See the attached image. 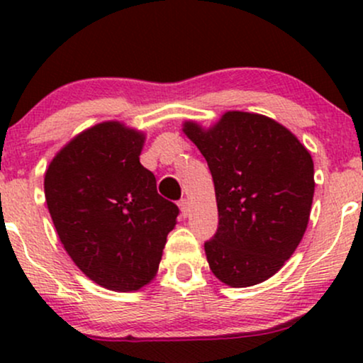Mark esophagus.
<instances>
[{"label": "esophagus", "instance_id": "obj_1", "mask_svg": "<svg viewBox=\"0 0 363 363\" xmlns=\"http://www.w3.org/2000/svg\"><path fill=\"white\" fill-rule=\"evenodd\" d=\"M179 210H181V215H182V216L189 215V201H187L186 198L179 201Z\"/></svg>", "mask_w": 363, "mask_h": 363}]
</instances>
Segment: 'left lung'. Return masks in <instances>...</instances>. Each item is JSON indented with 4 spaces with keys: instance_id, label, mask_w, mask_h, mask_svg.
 Returning a JSON list of instances; mask_svg holds the SVG:
<instances>
[{
    "instance_id": "1",
    "label": "left lung",
    "mask_w": 363,
    "mask_h": 363,
    "mask_svg": "<svg viewBox=\"0 0 363 363\" xmlns=\"http://www.w3.org/2000/svg\"><path fill=\"white\" fill-rule=\"evenodd\" d=\"M182 131L213 177L218 230L205 244L210 269L234 289L268 280L309 223L315 186L309 150L283 124L254 112L228 111L210 128L186 121Z\"/></svg>"
}]
</instances>
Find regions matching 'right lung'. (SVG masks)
<instances>
[{"mask_svg":"<svg viewBox=\"0 0 363 363\" xmlns=\"http://www.w3.org/2000/svg\"><path fill=\"white\" fill-rule=\"evenodd\" d=\"M143 145V131L106 121L69 140L45 170V203L62 247L107 290L148 285L177 223L179 208L140 164Z\"/></svg>","mask_w":363,"mask_h":363,"instance_id":"obj_1","label":"right lung"}]
</instances>
